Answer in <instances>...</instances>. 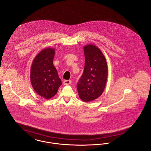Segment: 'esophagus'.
<instances>
[{
	"label": "esophagus",
	"instance_id": "esophagus-1",
	"mask_svg": "<svg viewBox=\"0 0 151 151\" xmlns=\"http://www.w3.org/2000/svg\"><path fill=\"white\" fill-rule=\"evenodd\" d=\"M71 82H72V81H71V80H64V82H63V84H64V85H68V84H71Z\"/></svg>",
	"mask_w": 151,
	"mask_h": 151
}]
</instances>
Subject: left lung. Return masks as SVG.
<instances>
[{
	"label": "left lung",
	"instance_id": "1",
	"mask_svg": "<svg viewBox=\"0 0 151 151\" xmlns=\"http://www.w3.org/2000/svg\"><path fill=\"white\" fill-rule=\"evenodd\" d=\"M84 72L77 84L80 99L84 102L96 99L103 93L106 85L108 68L102 52L95 45L84 46Z\"/></svg>",
	"mask_w": 151,
	"mask_h": 151
}]
</instances>
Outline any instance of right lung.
I'll use <instances>...</instances> for the list:
<instances>
[{
    "label": "right lung",
    "instance_id": "right-lung-1",
    "mask_svg": "<svg viewBox=\"0 0 151 151\" xmlns=\"http://www.w3.org/2000/svg\"><path fill=\"white\" fill-rule=\"evenodd\" d=\"M55 49L45 48L36 56L31 68L30 78L36 92L45 99L54 96L62 83L53 64Z\"/></svg>",
    "mask_w": 151,
    "mask_h": 151
}]
</instances>
